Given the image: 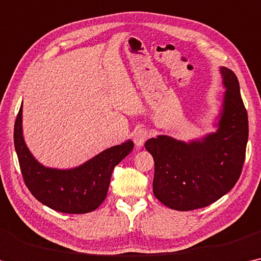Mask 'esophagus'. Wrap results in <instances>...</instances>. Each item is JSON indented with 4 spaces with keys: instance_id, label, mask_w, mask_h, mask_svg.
Returning a JSON list of instances; mask_svg holds the SVG:
<instances>
[{
    "instance_id": "1",
    "label": "esophagus",
    "mask_w": 261,
    "mask_h": 261,
    "mask_svg": "<svg viewBox=\"0 0 261 261\" xmlns=\"http://www.w3.org/2000/svg\"><path fill=\"white\" fill-rule=\"evenodd\" d=\"M149 138V133H148L147 129H139L136 133L134 134V138H133V141L135 143V146L138 148H141L144 142H146V140Z\"/></svg>"
}]
</instances>
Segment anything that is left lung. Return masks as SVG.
<instances>
[{"label": "left lung", "instance_id": "8db88e82", "mask_svg": "<svg viewBox=\"0 0 261 261\" xmlns=\"http://www.w3.org/2000/svg\"><path fill=\"white\" fill-rule=\"evenodd\" d=\"M225 89L215 126L200 139L182 141L159 135L144 143L154 159L153 192L164 205L190 211L210 205L237 183L245 161L247 112L233 71L219 69Z\"/></svg>", "mask_w": 261, "mask_h": 261}]
</instances>
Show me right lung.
<instances>
[{
	"instance_id": "1",
	"label": "right lung",
	"mask_w": 261,
	"mask_h": 261,
	"mask_svg": "<svg viewBox=\"0 0 261 261\" xmlns=\"http://www.w3.org/2000/svg\"><path fill=\"white\" fill-rule=\"evenodd\" d=\"M22 112L21 106L15 121L14 143L23 179L34 197L64 214H87L97 209L106 198L114 167L133 150L132 140L108 148L78 167L49 168L39 163L27 147Z\"/></svg>"
}]
</instances>
